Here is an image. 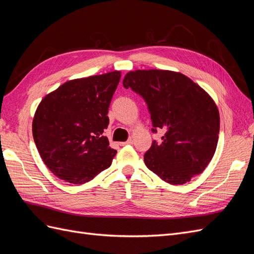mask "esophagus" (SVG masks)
I'll return each instance as SVG.
<instances>
[{"label": "esophagus", "instance_id": "1", "mask_svg": "<svg viewBox=\"0 0 254 254\" xmlns=\"http://www.w3.org/2000/svg\"><path fill=\"white\" fill-rule=\"evenodd\" d=\"M128 144H133V140H132V139H129V140L126 141V142H122V143H121L122 146H125V145H128Z\"/></svg>", "mask_w": 254, "mask_h": 254}]
</instances>
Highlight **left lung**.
<instances>
[{"label": "left lung", "mask_w": 254, "mask_h": 254, "mask_svg": "<svg viewBox=\"0 0 254 254\" xmlns=\"http://www.w3.org/2000/svg\"><path fill=\"white\" fill-rule=\"evenodd\" d=\"M123 84L148 106L152 131H164L145 152L148 170L178 186L201 174L217 147L219 112L206 92L188 76L167 70H135Z\"/></svg>", "instance_id": "obj_1"}]
</instances>
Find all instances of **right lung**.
<instances>
[{
	"label": "right lung",
	"instance_id": "right-lung-1",
	"mask_svg": "<svg viewBox=\"0 0 254 254\" xmlns=\"http://www.w3.org/2000/svg\"><path fill=\"white\" fill-rule=\"evenodd\" d=\"M121 72L68 80L41 101L33 120L37 149L49 170L82 184L110 167L117 150L104 130Z\"/></svg>",
	"mask_w": 254,
	"mask_h": 254
}]
</instances>
